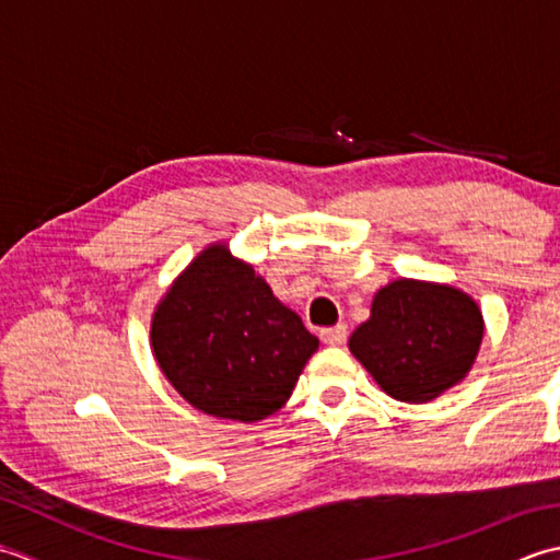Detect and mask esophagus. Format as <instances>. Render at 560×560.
I'll list each match as a JSON object with an SVG mask.
<instances>
[{
	"label": "esophagus",
	"mask_w": 560,
	"mask_h": 560,
	"mask_svg": "<svg viewBox=\"0 0 560 560\" xmlns=\"http://www.w3.org/2000/svg\"><path fill=\"white\" fill-rule=\"evenodd\" d=\"M319 337H323V341L329 343V347H339V343L347 341V325L327 327V329L319 331Z\"/></svg>",
	"instance_id": "obj_1"
}]
</instances>
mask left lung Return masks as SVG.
<instances>
[{"instance_id": "1", "label": "left lung", "mask_w": 560, "mask_h": 560, "mask_svg": "<svg viewBox=\"0 0 560 560\" xmlns=\"http://www.w3.org/2000/svg\"><path fill=\"white\" fill-rule=\"evenodd\" d=\"M479 303L450 283L397 279L380 289L349 351L392 399L425 404L462 383L483 339Z\"/></svg>"}]
</instances>
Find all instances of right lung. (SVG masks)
Wrapping results in <instances>:
<instances>
[{
    "label": "right lung",
    "instance_id": "1",
    "mask_svg": "<svg viewBox=\"0 0 560 560\" xmlns=\"http://www.w3.org/2000/svg\"><path fill=\"white\" fill-rule=\"evenodd\" d=\"M317 347L303 319L225 243L201 249L151 317L153 359L177 395L241 423L279 411Z\"/></svg>",
    "mask_w": 560,
    "mask_h": 560
}]
</instances>
